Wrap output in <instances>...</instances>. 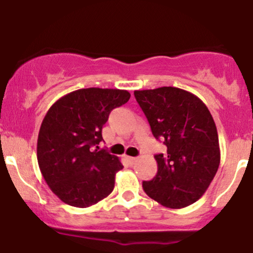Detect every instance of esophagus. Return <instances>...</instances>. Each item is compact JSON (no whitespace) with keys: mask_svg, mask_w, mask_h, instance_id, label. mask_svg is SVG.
<instances>
[{"mask_svg":"<svg viewBox=\"0 0 253 253\" xmlns=\"http://www.w3.org/2000/svg\"><path fill=\"white\" fill-rule=\"evenodd\" d=\"M127 161L130 166H133L137 161V158H133V156H127Z\"/></svg>","mask_w":253,"mask_h":253,"instance_id":"1","label":"esophagus"}]
</instances>
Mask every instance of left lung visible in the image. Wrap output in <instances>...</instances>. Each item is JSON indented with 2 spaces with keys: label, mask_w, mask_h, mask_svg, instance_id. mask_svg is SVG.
Instances as JSON below:
<instances>
[{
  "label": "left lung",
  "mask_w": 253,
  "mask_h": 253,
  "mask_svg": "<svg viewBox=\"0 0 253 253\" xmlns=\"http://www.w3.org/2000/svg\"><path fill=\"white\" fill-rule=\"evenodd\" d=\"M155 139L167 146L156 154L158 174L142 187L150 198L171 209L196 202L211 183L220 161L218 134L208 107L196 95L164 86L134 91Z\"/></svg>",
  "instance_id": "1"
}]
</instances>
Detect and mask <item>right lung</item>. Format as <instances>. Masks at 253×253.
I'll use <instances>...</instances> for the list:
<instances>
[{
  "label": "right lung",
  "mask_w": 253,
  "mask_h": 253,
  "mask_svg": "<svg viewBox=\"0 0 253 253\" xmlns=\"http://www.w3.org/2000/svg\"><path fill=\"white\" fill-rule=\"evenodd\" d=\"M129 98L126 89L81 88L47 111L38 134L37 161L50 189L64 203L87 208L112 193L124 166L98 145L111 111Z\"/></svg>",
  "instance_id": "obj_1"
}]
</instances>
